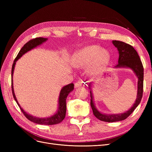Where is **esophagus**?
<instances>
[{
	"mask_svg": "<svg viewBox=\"0 0 152 152\" xmlns=\"http://www.w3.org/2000/svg\"><path fill=\"white\" fill-rule=\"evenodd\" d=\"M84 86V82L82 80H79L77 82V83L75 84V87L76 88H78V87H81Z\"/></svg>",
	"mask_w": 152,
	"mask_h": 152,
	"instance_id": "obj_1",
	"label": "esophagus"
}]
</instances>
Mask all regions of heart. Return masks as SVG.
Wrapping results in <instances>:
<instances>
[{
  "mask_svg": "<svg viewBox=\"0 0 152 152\" xmlns=\"http://www.w3.org/2000/svg\"><path fill=\"white\" fill-rule=\"evenodd\" d=\"M111 59L108 50L101 49L99 45H90L77 50L70 59L72 65L77 68H84L90 61L89 72L92 75H97L107 66Z\"/></svg>",
  "mask_w": 152,
  "mask_h": 152,
  "instance_id": "obj_1",
  "label": "heart"
}]
</instances>
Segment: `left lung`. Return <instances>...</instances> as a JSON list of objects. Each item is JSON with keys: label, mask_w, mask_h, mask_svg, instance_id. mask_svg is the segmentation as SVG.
Wrapping results in <instances>:
<instances>
[{"label": "left lung", "mask_w": 152, "mask_h": 152, "mask_svg": "<svg viewBox=\"0 0 152 152\" xmlns=\"http://www.w3.org/2000/svg\"><path fill=\"white\" fill-rule=\"evenodd\" d=\"M112 43L115 47L117 48L119 54L118 63L114 68H128L131 69L137 78V92L135 103L127 111L118 114H106L99 112L96 107L93 93H92V82H90L89 84V88L91 94V106L93 114L99 120L107 122L121 121L127 118L140 103L142 96V92H143L144 69L137 51L131 45L121 41L113 40Z\"/></svg>", "instance_id": "obj_1"}]
</instances>
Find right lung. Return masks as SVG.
<instances>
[{
    "label": "right lung",
    "instance_id": "1",
    "mask_svg": "<svg viewBox=\"0 0 152 152\" xmlns=\"http://www.w3.org/2000/svg\"><path fill=\"white\" fill-rule=\"evenodd\" d=\"M47 40H48V39L46 38H43V37L35 38L28 41V42L26 43L23 45V47L21 49L19 53L18 54L17 56L15 58V61H14V63L12 64V71H11V78H12L11 86H12V95H13L14 98H15L18 105L19 106L21 112L23 113L25 116L28 118V120L36 124H42V125H54V124H57L60 123L65 117L66 111V99L69 93H70V92H72L73 90V89H74V85H73V84L72 83L70 84H68L65 86H64L61 89L60 93H59V96L58 107V110L56 111V112L50 117H45V118H39V117L32 116L31 115L24 111V110L21 107L20 104L18 103V100L16 98L15 91H14V88H13V81H12L13 73H14V70H15V67L16 61L24 54L29 51V50L35 48L36 47L39 46V45L42 44L44 42H46Z\"/></svg>",
    "mask_w": 152,
    "mask_h": 152
}]
</instances>
